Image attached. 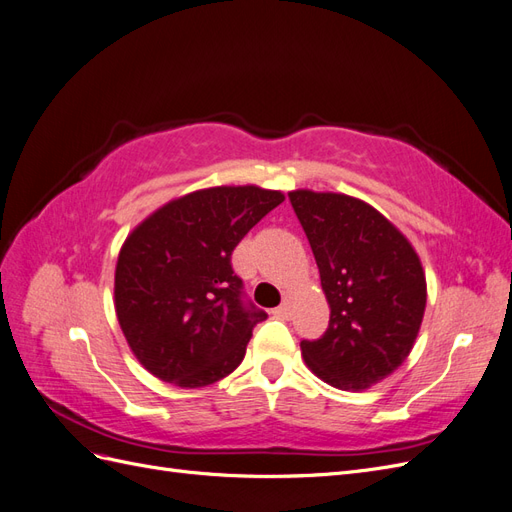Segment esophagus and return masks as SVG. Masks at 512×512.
I'll use <instances>...</instances> for the list:
<instances>
[{"mask_svg":"<svg viewBox=\"0 0 512 512\" xmlns=\"http://www.w3.org/2000/svg\"><path fill=\"white\" fill-rule=\"evenodd\" d=\"M273 314H275L277 318H284V320H288V318H290V314H292V312H290V305H288V303H282L280 307H275V309H273Z\"/></svg>","mask_w":512,"mask_h":512,"instance_id":"esophagus-1","label":"esophagus"}]
</instances>
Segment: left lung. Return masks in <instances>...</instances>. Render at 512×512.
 <instances>
[{
  "label": "left lung",
  "instance_id": "obj_1",
  "mask_svg": "<svg viewBox=\"0 0 512 512\" xmlns=\"http://www.w3.org/2000/svg\"><path fill=\"white\" fill-rule=\"evenodd\" d=\"M331 307L329 329L301 342L307 367L342 391H365L408 359L421 329L427 282L410 241L380 211L335 192L294 190Z\"/></svg>",
  "mask_w": 512,
  "mask_h": 512
}]
</instances>
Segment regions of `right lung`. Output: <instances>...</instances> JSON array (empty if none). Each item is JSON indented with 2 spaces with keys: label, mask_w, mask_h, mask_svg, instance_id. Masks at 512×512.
Wrapping results in <instances>:
<instances>
[{
  "label": "right lung",
  "mask_w": 512,
  "mask_h": 512,
  "mask_svg": "<svg viewBox=\"0 0 512 512\" xmlns=\"http://www.w3.org/2000/svg\"><path fill=\"white\" fill-rule=\"evenodd\" d=\"M284 194L222 185L170 200L121 245L115 312L128 346L153 376L198 389L239 367L262 309L243 301L230 256Z\"/></svg>",
  "instance_id": "1"
}]
</instances>
